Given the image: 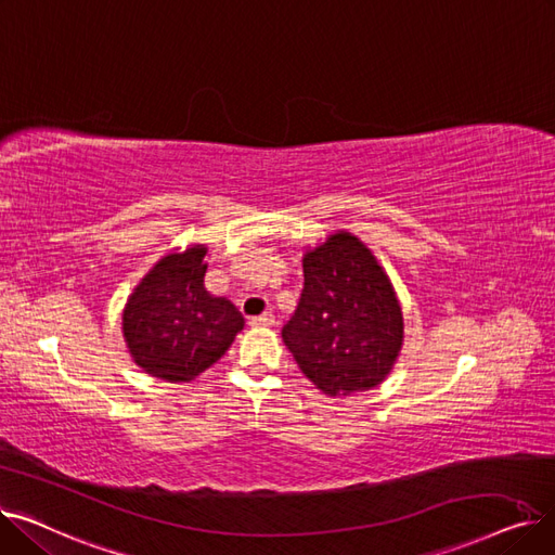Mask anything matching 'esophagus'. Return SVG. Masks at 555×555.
Here are the masks:
<instances>
[{
	"instance_id": "obj_1",
	"label": "esophagus",
	"mask_w": 555,
	"mask_h": 555,
	"mask_svg": "<svg viewBox=\"0 0 555 555\" xmlns=\"http://www.w3.org/2000/svg\"><path fill=\"white\" fill-rule=\"evenodd\" d=\"M274 324V314L272 312H262L258 317H249V326H272Z\"/></svg>"
}]
</instances>
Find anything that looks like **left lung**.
<instances>
[{"label":"left lung","mask_w":555,"mask_h":555,"mask_svg":"<svg viewBox=\"0 0 555 555\" xmlns=\"http://www.w3.org/2000/svg\"><path fill=\"white\" fill-rule=\"evenodd\" d=\"M281 337L328 396L380 385L402 348V310L371 249L337 231L304 256L301 299Z\"/></svg>","instance_id":"obj_1"}]
</instances>
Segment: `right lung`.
I'll return each mask as SVG.
<instances>
[{"mask_svg":"<svg viewBox=\"0 0 555 555\" xmlns=\"http://www.w3.org/2000/svg\"><path fill=\"white\" fill-rule=\"evenodd\" d=\"M204 256L207 247L193 245L159 258L124 310L134 364L168 383H189L207 371L245 326L236 306L204 287Z\"/></svg>","mask_w":555,"mask_h":555,"instance_id":"obj_1","label":"right lung"}]
</instances>
